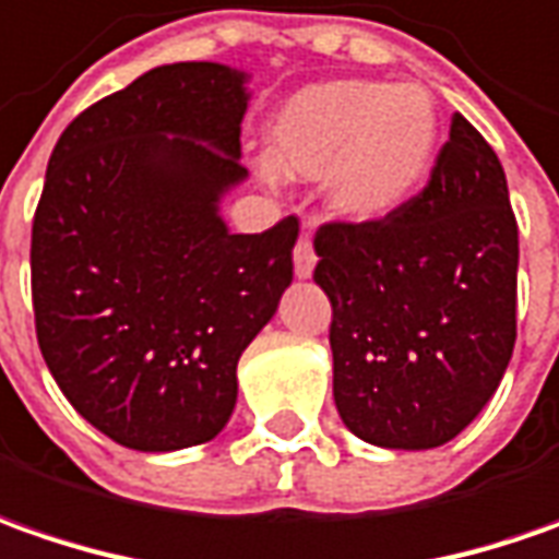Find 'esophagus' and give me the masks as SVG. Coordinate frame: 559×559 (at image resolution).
Listing matches in <instances>:
<instances>
[{
    "label": "esophagus",
    "mask_w": 559,
    "mask_h": 559,
    "mask_svg": "<svg viewBox=\"0 0 559 559\" xmlns=\"http://www.w3.org/2000/svg\"><path fill=\"white\" fill-rule=\"evenodd\" d=\"M316 247H312V235L302 228V235L297 238V247H294V269H297L299 278H309L312 269H316Z\"/></svg>",
    "instance_id": "34e87169"
}]
</instances>
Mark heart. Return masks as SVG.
Wrapping results in <instances>:
<instances>
[{
  "label": "heart",
  "instance_id": "b5f03b06",
  "mask_svg": "<svg viewBox=\"0 0 559 559\" xmlns=\"http://www.w3.org/2000/svg\"><path fill=\"white\" fill-rule=\"evenodd\" d=\"M439 142L433 95L417 83L328 80L297 92L269 126L281 173L321 179L343 216L393 213L427 179Z\"/></svg>",
  "mask_w": 559,
  "mask_h": 559
}]
</instances>
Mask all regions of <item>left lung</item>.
<instances>
[{"mask_svg": "<svg viewBox=\"0 0 559 559\" xmlns=\"http://www.w3.org/2000/svg\"><path fill=\"white\" fill-rule=\"evenodd\" d=\"M334 402L383 449H436L498 390L516 343V216L498 154L461 114L430 182L383 219L324 222Z\"/></svg>", "mask_w": 559, "mask_h": 559, "instance_id": "8db88e82", "label": "left lung"}]
</instances>
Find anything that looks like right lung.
Here are the masks:
<instances>
[{"label":"right lung","instance_id":"right-lung-1","mask_svg":"<svg viewBox=\"0 0 559 559\" xmlns=\"http://www.w3.org/2000/svg\"><path fill=\"white\" fill-rule=\"evenodd\" d=\"M243 80L210 61L147 70L49 157L29 241L36 340L70 405L135 452L219 433L238 358L294 281L297 216L262 235L219 219L247 176Z\"/></svg>","mask_w":559,"mask_h":559}]
</instances>
